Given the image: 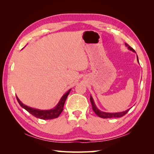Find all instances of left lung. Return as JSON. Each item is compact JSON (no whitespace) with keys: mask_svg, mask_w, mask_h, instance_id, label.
<instances>
[{"mask_svg":"<svg viewBox=\"0 0 154 154\" xmlns=\"http://www.w3.org/2000/svg\"><path fill=\"white\" fill-rule=\"evenodd\" d=\"M125 45H126V47L128 48V49L132 51V52H134V53H136V51H135L131 47H130V46L128 44H127V43H125ZM137 62L139 63V60H138L137 55ZM90 100H91V105H92V110H94L95 114L97 116H99V117H100L101 118H113L122 117V116H125L129 111V110L131 109V108L128 109L127 110H126L125 111H123V112H106L101 111L98 108H97L91 95V97H90Z\"/></svg>","mask_w":154,"mask_h":154,"instance_id":"left-lung-1","label":"left lung"}]
</instances>
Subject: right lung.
<instances>
[{
    "label": "right lung",
    "mask_w": 154,
    "mask_h": 154,
    "mask_svg": "<svg viewBox=\"0 0 154 154\" xmlns=\"http://www.w3.org/2000/svg\"><path fill=\"white\" fill-rule=\"evenodd\" d=\"M71 91V89H69L67 92L65 93V94L62 96L61 98H60L58 104L56 105L54 108L49 110H40V109L32 108V107L27 106L26 105L23 103L22 102L18 99V97L17 96V100L18 102V103L20 104V105L22 107L23 109L26 110L31 114L34 116L35 117L41 119H44V120L51 119H54V118H58L60 115V114L62 113V112L63 111V109L65 102H66L67 97Z\"/></svg>",
    "instance_id": "obj_1"
}]
</instances>
